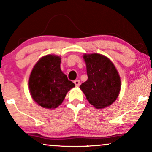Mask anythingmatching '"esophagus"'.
Masks as SVG:
<instances>
[{"mask_svg":"<svg viewBox=\"0 0 152 152\" xmlns=\"http://www.w3.org/2000/svg\"><path fill=\"white\" fill-rule=\"evenodd\" d=\"M74 83L76 85V86H80V81L79 80H76L74 81Z\"/></svg>","mask_w":152,"mask_h":152,"instance_id":"esophagus-1","label":"esophagus"}]
</instances>
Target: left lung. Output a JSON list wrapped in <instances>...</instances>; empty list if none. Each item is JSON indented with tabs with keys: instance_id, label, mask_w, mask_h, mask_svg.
Returning a JSON list of instances; mask_svg holds the SVG:
<instances>
[{
	"instance_id": "obj_1",
	"label": "left lung",
	"mask_w": 152,
	"mask_h": 152,
	"mask_svg": "<svg viewBox=\"0 0 152 152\" xmlns=\"http://www.w3.org/2000/svg\"><path fill=\"white\" fill-rule=\"evenodd\" d=\"M88 79L80 86L87 100L96 109L113 104L121 89V78L109 58L99 53L84 54Z\"/></svg>"
}]
</instances>
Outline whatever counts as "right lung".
I'll return each mask as SVG.
<instances>
[{
    "label": "right lung",
    "mask_w": 152,
    "mask_h": 152,
    "mask_svg": "<svg viewBox=\"0 0 152 152\" xmlns=\"http://www.w3.org/2000/svg\"><path fill=\"white\" fill-rule=\"evenodd\" d=\"M61 61L58 56L46 55L39 59L31 73L28 86L31 97L43 108L58 107L75 86L61 70Z\"/></svg>",
    "instance_id": "obj_1"
}]
</instances>
